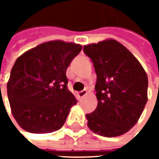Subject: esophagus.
<instances>
[{
	"label": "esophagus",
	"mask_w": 159,
	"mask_h": 159,
	"mask_svg": "<svg viewBox=\"0 0 159 159\" xmlns=\"http://www.w3.org/2000/svg\"><path fill=\"white\" fill-rule=\"evenodd\" d=\"M88 94V91L87 90H82V91H80V92H78V95H79V97H84L85 95Z\"/></svg>",
	"instance_id": "obj_1"
}]
</instances>
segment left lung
<instances>
[{
	"mask_svg": "<svg viewBox=\"0 0 159 159\" xmlns=\"http://www.w3.org/2000/svg\"><path fill=\"white\" fill-rule=\"evenodd\" d=\"M84 52L96 73L97 107L87 114L93 133L116 137L128 132L140 119L148 101L147 73L133 54L113 39L88 44Z\"/></svg>",
	"mask_w": 159,
	"mask_h": 159,
	"instance_id": "1",
	"label": "left lung"
}]
</instances>
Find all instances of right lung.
I'll return each instance as SVG.
<instances>
[{
    "label": "right lung",
    "instance_id": "right-lung-1",
    "mask_svg": "<svg viewBox=\"0 0 159 159\" xmlns=\"http://www.w3.org/2000/svg\"><path fill=\"white\" fill-rule=\"evenodd\" d=\"M82 46L51 40L27 50L16 60L7 93L17 124L33 134H47L64 125L77 103L67 89L66 70Z\"/></svg>",
    "mask_w": 159,
    "mask_h": 159
}]
</instances>
